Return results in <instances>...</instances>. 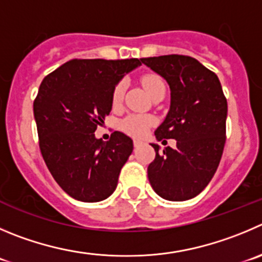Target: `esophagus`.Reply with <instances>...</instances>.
Returning <instances> with one entry per match:
<instances>
[{"label": "esophagus", "mask_w": 262, "mask_h": 262, "mask_svg": "<svg viewBox=\"0 0 262 262\" xmlns=\"http://www.w3.org/2000/svg\"><path fill=\"white\" fill-rule=\"evenodd\" d=\"M141 144H143V140H140V139H135V140H134V146H135V148L140 146Z\"/></svg>", "instance_id": "esophagus-1"}]
</instances>
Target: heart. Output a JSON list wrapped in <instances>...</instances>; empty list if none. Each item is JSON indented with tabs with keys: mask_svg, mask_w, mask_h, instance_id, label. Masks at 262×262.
Listing matches in <instances>:
<instances>
[{
	"mask_svg": "<svg viewBox=\"0 0 262 262\" xmlns=\"http://www.w3.org/2000/svg\"><path fill=\"white\" fill-rule=\"evenodd\" d=\"M141 83H143V86L145 87V90L150 96L153 95L157 90L164 87L163 79L158 74L154 73L144 74L141 77ZM124 91H126V82L119 81L114 86L113 92H112V103H113L114 106L119 105L122 103ZM154 123H156L154 117L148 116V114H129L121 122V127L124 133H127L128 135L140 138V136H144L148 133L149 128L154 126Z\"/></svg>",
	"mask_w": 262,
	"mask_h": 262,
	"instance_id": "heart-1",
	"label": "heart"
}]
</instances>
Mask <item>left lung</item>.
I'll list each match as a JSON object with an SVG mask.
<instances>
[{"label":"left lung","mask_w":262,"mask_h":262,"mask_svg":"<svg viewBox=\"0 0 262 262\" xmlns=\"http://www.w3.org/2000/svg\"><path fill=\"white\" fill-rule=\"evenodd\" d=\"M170 84L171 105L156 129L158 141L175 139L148 167L151 188L167 201H186L198 195L215 175L226 140L228 101L212 71L185 55L141 59Z\"/></svg>","instance_id":"left-lung-1"}]
</instances>
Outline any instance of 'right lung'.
<instances>
[{"mask_svg":"<svg viewBox=\"0 0 262 262\" xmlns=\"http://www.w3.org/2000/svg\"><path fill=\"white\" fill-rule=\"evenodd\" d=\"M141 59H73L46 76L33 103L39 149L61 189L81 202H100L117 188L133 140L114 131L96 139L112 111V92Z\"/></svg>","mask_w":262,"mask_h":262,"instance_id":"add662e5","label":"right lung"}]
</instances>
